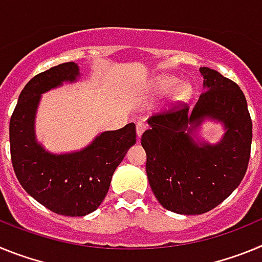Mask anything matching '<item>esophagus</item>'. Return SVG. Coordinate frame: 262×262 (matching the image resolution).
I'll list each match as a JSON object with an SVG mask.
<instances>
[{
  "label": "esophagus",
  "mask_w": 262,
  "mask_h": 262,
  "mask_svg": "<svg viewBox=\"0 0 262 262\" xmlns=\"http://www.w3.org/2000/svg\"><path fill=\"white\" fill-rule=\"evenodd\" d=\"M144 131H145L144 124H142V123L136 124V136H138V139L142 138V135H143V133H144Z\"/></svg>",
  "instance_id": "1"
}]
</instances>
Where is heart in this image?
<instances>
[{"mask_svg":"<svg viewBox=\"0 0 262 262\" xmlns=\"http://www.w3.org/2000/svg\"><path fill=\"white\" fill-rule=\"evenodd\" d=\"M172 92L173 99L176 102H187L190 99L191 94H193V88L187 82H182L181 84L180 78L169 75L159 76L149 85V93L152 96L161 97L172 93Z\"/></svg>","mask_w":262,"mask_h":262,"instance_id":"1","label":"heart"}]
</instances>
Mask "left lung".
I'll use <instances>...</instances> for the list:
<instances>
[{"label": "left lung", "mask_w": 262, "mask_h": 262, "mask_svg": "<svg viewBox=\"0 0 262 262\" xmlns=\"http://www.w3.org/2000/svg\"><path fill=\"white\" fill-rule=\"evenodd\" d=\"M203 93L185 107L148 119L142 136L148 181L164 209L200 215L215 209L239 186L248 168L252 120L239 85L219 72L201 67ZM206 121L221 124L215 143L200 134Z\"/></svg>", "instance_id": "8db88e82"}]
</instances>
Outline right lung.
I'll list each match as a JSON object with an SVG mask.
<instances>
[{
	"label": "right lung",
	"mask_w": 262,
	"mask_h": 262,
	"mask_svg": "<svg viewBox=\"0 0 262 262\" xmlns=\"http://www.w3.org/2000/svg\"><path fill=\"white\" fill-rule=\"evenodd\" d=\"M80 67L64 62L39 73L20 92L10 119V154L22 187L40 205L66 216H85L105 200L111 178L129 148L135 124L99 133L84 148L51 152L36 138L35 119L41 96L81 80Z\"/></svg>",
	"instance_id": "add662e5"
}]
</instances>
